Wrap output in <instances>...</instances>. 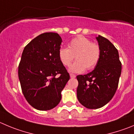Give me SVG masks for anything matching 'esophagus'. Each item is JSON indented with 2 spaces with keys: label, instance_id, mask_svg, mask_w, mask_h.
<instances>
[{
  "label": "esophagus",
  "instance_id": "1",
  "mask_svg": "<svg viewBox=\"0 0 134 134\" xmlns=\"http://www.w3.org/2000/svg\"><path fill=\"white\" fill-rule=\"evenodd\" d=\"M70 77H71V78H75L76 75L75 74H73V73H70Z\"/></svg>",
  "mask_w": 134,
  "mask_h": 134
}]
</instances>
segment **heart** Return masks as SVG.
<instances>
[{"instance_id":"b5f03b06","label":"heart","mask_w":134,"mask_h":134,"mask_svg":"<svg viewBox=\"0 0 134 134\" xmlns=\"http://www.w3.org/2000/svg\"><path fill=\"white\" fill-rule=\"evenodd\" d=\"M58 56L65 67H69L75 57L77 61L71 66L70 71L80 73L85 69L91 70L96 67L100 57V49L87 37L79 36L70 41L67 48H60Z\"/></svg>"}]
</instances>
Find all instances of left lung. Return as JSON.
I'll list each match as a JSON object with an SVG mask.
<instances>
[{
	"label": "left lung",
	"instance_id": "obj_1",
	"mask_svg": "<svg viewBox=\"0 0 134 134\" xmlns=\"http://www.w3.org/2000/svg\"><path fill=\"white\" fill-rule=\"evenodd\" d=\"M97 40L100 57L96 67L87 74L77 76V98L89 109L101 108L112 99L118 88L122 71L118 49L108 39L100 35Z\"/></svg>",
	"mask_w": 134,
	"mask_h": 134
}]
</instances>
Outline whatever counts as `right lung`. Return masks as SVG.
Listing matches in <instances>:
<instances>
[{"label":"right lung","mask_w":134,"mask_h":134,"mask_svg":"<svg viewBox=\"0 0 134 134\" xmlns=\"http://www.w3.org/2000/svg\"><path fill=\"white\" fill-rule=\"evenodd\" d=\"M62 39L53 32L39 35L24 49L18 78L27 102L40 110L55 107L70 76L59 59Z\"/></svg>","instance_id":"obj_1"}]
</instances>
